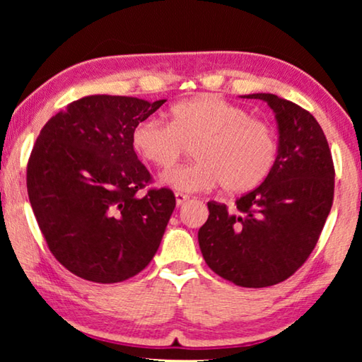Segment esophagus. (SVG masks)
<instances>
[{
	"mask_svg": "<svg viewBox=\"0 0 362 362\" xmlns=\"http://www.w3.org/2000/svg\"><path fill=\"white\" fill-rule=\"evenodd\" d=\"M189 198L187 194H182V193H175V204H177V207H182L183 204L187 203Z\"/></svg>",
	"mask_w": 362,
	"mask_h": 362,
	"instance_id": "34e87169",
	"label": "esophagus"
}]
</instances>
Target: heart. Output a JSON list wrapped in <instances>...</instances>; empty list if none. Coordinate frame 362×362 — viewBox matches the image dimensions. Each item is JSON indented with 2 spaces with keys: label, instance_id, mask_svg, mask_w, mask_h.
<instances>
[{
  "label": "heart",
  "instance_id": "1",
  "mask_svg": "<svg viewBox=\"0 0 362 362\" xmlns=\"http://www.w3.org/2000/svg\"><path fill=\"white\" fill-rule=\"evenodd\" d=\"M189 145L196 161L161 175L163 185L179 193L218 185L250 192L268 179L279 153L272 127L216 94L189 97L169 110V122L146 118L132 131L134 150L158 169L173 168Z\"/></svg>",
  "mask_w": 362,
  "mask_h": 362
}]
</instances>
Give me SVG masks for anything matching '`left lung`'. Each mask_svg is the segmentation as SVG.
<instances>
[{"instance_id": "1", "label": "left lung", "mask_w": 362, "mask_h": 362, "mask_svg": "<svg viewBox=\"0 0 362 362\" xmlns=\"http://www.w3.org/2000/svg\"><path fill=\"white\" fill-rule=\"evenodd\" d=\"M273 110L278 161L268 179L236 199V211L211 201L198 231L214 273L241 287H267L292 276L315 249L334 199V163L315 116L274 94H247Z\"/></svg>"}]
</instances>
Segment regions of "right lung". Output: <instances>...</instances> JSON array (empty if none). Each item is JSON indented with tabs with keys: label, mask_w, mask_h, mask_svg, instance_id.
Segmentation results:
<instances>
[{
	"label": "right lung",
	"mask_w": 362,
	"mask_h": 362,
	"mask_svg": "<svg viewBox=\"0 0 362 362\" xmlns=\"http://www.w3.org/2000/svg\"><path fill=\"white\" fill-rule=\"evenodd\" d=\"M166 102L86 95L42 127L27 189L49 250L76 276L112 284L148 265L175 207L168 188L140 196L150 173L132 131Z\"/></svg>",
	"instance_id": "1"
}]
</instances>
